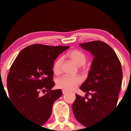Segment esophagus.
Segmentation results:
<instances>
[{
    "label": "esophagus",
    "instance_id": "34e87169",
    "mask_svg": "<svg viewBox=\"0 0 131 131\" xmlns=\"http://www.w3.org/2000/svg\"><path fill=\"white\" fill-rule=\"evenodd\" d=\"M62 92H63V94H64L67 93V91H66V90H64V89H63V90H62Z\"/></svg>",
    "mask_w": 131,
    "mask_h": 131
}]
</instances>
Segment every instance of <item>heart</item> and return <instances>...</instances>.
<instances>
[{"label":"heart","instance_id":"obj_1","mask_svg":"<svg viewBox=\"0 0 131 131\" xmlns=\"http://www.w3.org/2000/svg\"><path fill=\"white\" fill-rule=\"evenodd\" d=\"M68 56L78 67H82L86 63V56L84 52L79 50H72L68 52ZM62 63L63 58H58L54 62L53 65V72L55 74H59L61 72ZM81 82L82 78L80 77L63 75L57 79L56 85L60 89L72 91L75 89Z\"/></svg>","mask_w":131,"mask_h":131}]
</instances>
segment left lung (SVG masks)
I'll return each mask as SVG.
<instances>
[{"mask_svg":"<svg viewBox=\"0 0 131 131\" xmlns=\"http://www.w3.org/2000/svg\"><path fill=\"white\" fill-rule=\"evenodd\" d=\"M80 46L89 51L94 59L88 78L80 88L86 93L85 97L76 94L72 110L76 119L88 127L106 117L117 106L122 70L115 52L105 42L92 41Z\"/></svg>","mask_w":131,"mask_h":131,"instance_id":"left-lung-1","label":"left lung"}]
</instances>
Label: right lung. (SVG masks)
I'll return each mask as SVG.
<instances>
[{
  "mask_svg": "<svg viewBox=\"0 0 131 131\" xmlns=\"http://www.w3.org/2000/svg\"><path fill=\"white\" fill-rule=\"evenodd\" d=\"M69 47L33 44L23 49L13 62L7 78L9 100L30 121L44 124L53 103L61 96V89H51L54 86L52 68L56 58ZM40 91L47 92L41 96Z\"/></svg>",
  "mask_w": 131,
  "mask_h": 131,
  "instance_id": "obj_1",
  "label": "right lung"
}]
</instances>
